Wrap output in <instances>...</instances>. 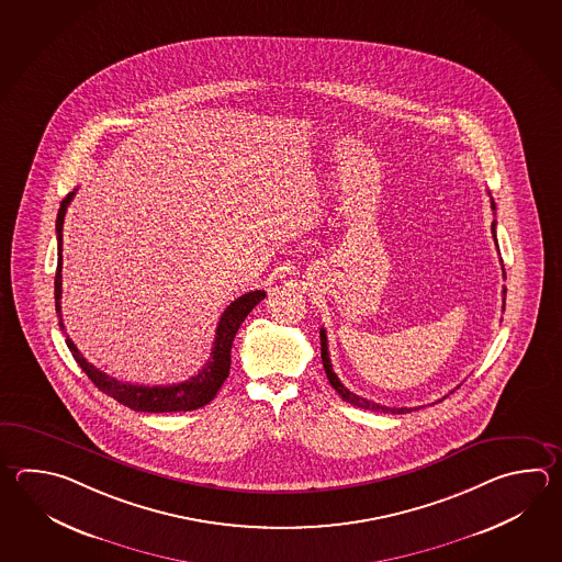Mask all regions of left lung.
I'll return each mask as SVG.
<instances>
[{
    "label": "left lung",
    "mask_w": 562,
    "mask_h": 562,
    "mask_svg": "<svg viewBox=\"0 0 562 562\" xmlns=\"http://www.w3.org/2000/svg\"><path fill=\"white\" fill-rule=\"evenodd\" d=\"M491 206L493 210H496L494 206V202H491ZM493 234H494V244H496V222H493ZM498 246V244H496ZM503 262V260H501ZM503 294H506V290H503ZM321 350H322V364H324V370H326V376L330 380V384H333V389L342 396V401L350 402V404H355L358 408H367V411H374V413H384V414H404L411 413L413 408H392V406H384V404H379V402L367 401V398H362V396H358L355 392H350V390L344 386L340 379L336 376V372L333 370V362H330V356H328V338H326V330L321 328Z\"/></svg>",
    "instance_id": "8db88e82"
}]
</instances>
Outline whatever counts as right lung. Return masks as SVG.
Masks as SVG:
<instances>
[{
	"mask_svg": "<svg viewBox=\"0 0 562 562\" xmlns=\"http://www.w3.org/2000/svg\"><path fill=\"white\" fill-rule=\"evenodd\" d=\"M76 192H69L59 206L58 220H56V234H58V270H56V282H54V296H56V312L59 316V328L64 330V321H61V229H64V218L66 210ZM266 299L263 290H254L248 294H241L240 299L234 300L228 308L222 312L220 316L218 328H216V338H214V348L210 352L206 364L202 370L186 382L180 384H170V386H142V384H130L122 380L108 376L102 370L90 364L76 344L66 338L69 352L76 358L81 370L88 374L103 394L112 396L114 401L124 404L127 408L136 413H188L202 408L210 402L222 389L224 380L229 374V355H232V342L234 336L238 333L241 322L252 312L258 302Z\"/></svg>",
	"mask_w": 562,
	"mask_h": 562,
	"instance_id": "obj_1",
	"label": "right lung"
}]
</instances>
